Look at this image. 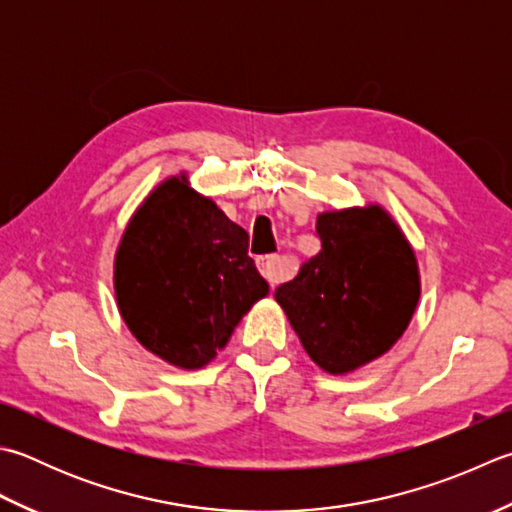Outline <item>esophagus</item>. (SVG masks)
<instances>
[{
	"mask_svg": "<svg viewBox=\"0 0 512 512\" xmlns=\"http://www.w3.org/2000/svg\"><path fill=\"white\" fill-rule=\"evenodd\" d=\"M257 268H259V273L266 277L268 284H277L286 273V266H284L282 257H279V255L257 257Z\"/></svg>",
	"mask_w": 512,
	"mask_h": 512,
	"instance_id": "esophagus-1",
	"label": "esophagus"
}]
</instances>
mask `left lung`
<instances>
[{"label": "left lung", "instance_id": "1", "mask_svg": "<svg viewBox=\"0 0 512 512\" xmlns=\"http://www.w3.org/2000/svg\"><path fill=\"white\" fill-rule=\"evenodd\" d=\"M322 250L275 290L317 366L344 375L373 362L406 330L419 299L413 248L379 206L317 217Z\"/></svg>", "mask_w": 512, "mask_h": 512}]
</instances>
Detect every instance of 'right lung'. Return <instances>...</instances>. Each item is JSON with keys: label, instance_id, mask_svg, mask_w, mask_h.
I'll list each match as a JSON object with an SVG mask.
<instances>
[{"label": "right lung", "instance_id": "right-lung-1", "mask_svg": "<svg viewBox=\"0 0 512 512\" xmlns=\"http://www.w3.org/2000/svg\"><path fill=\"white\" fill-rule=\"evenodd\" d=\"M266 293L246 230L184 177L146 199L115 257V295L130 333L179 368L208 364Z\"/></svg>", "mask_w": 512, "mask_h": 512}]
</instances>
